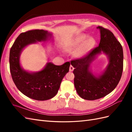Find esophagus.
I'll use <instances>...</instances> for the list:
<instances>
[{
    "label": "esophagus",
    "mask_w": 132,
    "mask_h": 132,
    "mask_svg": "<svg viewBox=\"0 0 132 132\" xmlns=\"http://www.w3.org/2000/svg\"><path fill=\"white\" fill-rule=\"evenodd\" d=\"M74 69V68L72 65H70V67H69V71H73Z\"/></svg>",
    "instance_id": "34e87169"
}]
</instances>
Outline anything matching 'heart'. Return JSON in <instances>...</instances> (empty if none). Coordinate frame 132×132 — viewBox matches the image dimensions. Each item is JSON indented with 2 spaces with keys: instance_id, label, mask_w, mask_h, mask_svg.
<instances>
[{
  "instance_id": "1",
  "label": "heart",
  "mask_w": 132,
  "mask_h": 132,
  "mask_svg": "<svg viewBox=\"0 0 132 132\" xmlns=\"http://www.w3.org/2000/svg\"><path fill=\"white\" fill-rule=\"evenodd\" d=\"M86 38L87 36L84 34L75 37L68 43L66 49L69 51H74L79 47L76 52V55L79 57H83L95 44V40L93 37H89L87 39Z\"/></svg>"
}]
</instances>
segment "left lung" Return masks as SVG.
I'll use <instances>...</instances> for the list:
<instances>
[{
    "instance_id": "left-lung-1",
    "label": "left lung",
    "mask_w": 132,
    "mask_h": 132,
    "mask_svg": "<svg viewBox=\"0 0 132 132\" xmlns=\"http://www.w3.org/2000/svg\"><path fill=\"white\" fill-rule=\"evenodd\" d=\"M99 46L80 59L71 61L74 68V86L78 94L87 100H95L105 96L117 86L122 77L123 52L121 43L113 33L101 26ZM106 54L109 63L103 72L95 76L90 71V63L98 55Z\"/></svg>"
}]
</instances>
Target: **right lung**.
Returning <instances> with one entry per match:
<instances>
[{
    "mask_svg": "<svg viewBox=\"0 0 132 132\" xmlns=\"http://www.w3.org/2000/svg\"><path fill=\"white\" fill-rule=\"evenodd\" d=\"M52 37V34L43 30L27 31L19 36L10 51V70L14 82L21 93L36 100L45 101L55 96L63 78L69 71L70 63L56 65L48 62L42 70L29 72L21 67L20 55L26 46Z\"/></svg>",
    "mask_w": 132,
    "mask_h": 132,
    "instance_id": "add662e5",
    "label": "right lung"
}]
</instances>
